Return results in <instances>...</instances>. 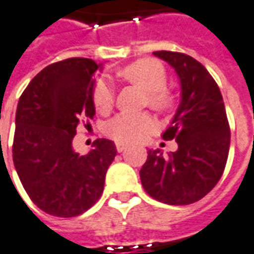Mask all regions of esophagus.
<instances>
[{
  "label": "esophagus",
  "instance_id": "obj_1",
  "mask_svg": "<svg viewBox=\"0 0 254 254\" xmlns=\"http://www.w3.org/2000/svg\"><path fill=\"white\" fill-rule=\"evenodd\" d=\"M126 148H127V145L122 144V142H116V149H117V152H123V150L126 149Z\"/></svg>",
  "mask_w": 254,
  "mask_h": 254
}]
</instances>
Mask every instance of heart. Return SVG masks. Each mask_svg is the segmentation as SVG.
I'll return each instance as SVG.
<instances>
[{"mask_svg": "<svg viewBox=\"0 0 254 254\" xmlns=\"http://www.w3.org/2000/svg\"><path fill=\"white\" fill-rule=\"evenodd\" d=\"M117 76L131 84H135L146 92L145 105L150 109L164 113L174 106L176 97L167 84L164 66L156 59H138L117 71ZM92 102L99 113H108L113 108L115 91L106 80L98 78L92 87ZM155 127V122L148 113H120L106 122L105 134L117 142H135Z\"/></svg>", "mask_w": 254, "mask_h": 254, "instance_id": "b5f03b06", "label": "heart"}]
</instances>
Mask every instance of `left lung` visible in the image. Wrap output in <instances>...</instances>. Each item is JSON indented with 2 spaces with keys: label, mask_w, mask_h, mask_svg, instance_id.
Listing matches in <instances>:
<instances>
[{
  "label": "left lung",
  "mask_w": 254,
  "mask_h": 254,
  "mask_svg": "<svg viewBox=\"0 0 254 254\" xmlns=\"http://www.w3.org/2000/svg\"><path fill=\"white\" fill-rule=\"evenodd\" d=\"M155 57L176 69L181 81V104L163 132L176 138L178 149L163 155L148 150L139 171L145 192L167 204L195 203L221 178L230 152L231 131L217 83L200 62L173 51H156Z\"/></svg>",
  "instance_id": "left-lung-1"
}]
</instances>
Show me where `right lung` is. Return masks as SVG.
<instances>
[{"label": "right lung", "instance_id": "obj_1", "mask_svg": "<svg viewBox=\"0 0 254 254\" xmlns=\"http://www.w3.org/2000/svg\"><path fill=\"white\" fill-rule=\"evenodd\" d=\"M99 69L87 58L55 62L19 98L13 164L33 203L55 217H76L97 203L116 156L115 144L105 138L97 139L87 155L71 145L78 124L87 128L95 115L92 87Z\"/></svg>", "mask_w": 254, "mask_h": 254}]
</instances>
